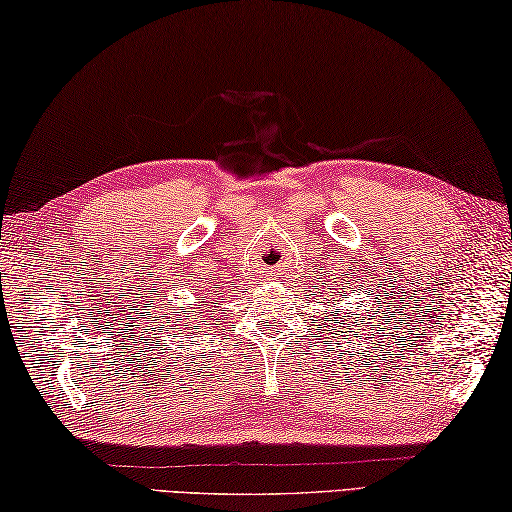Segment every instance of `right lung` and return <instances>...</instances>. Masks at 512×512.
<instances>
[{
	"instance_id": "1",
	"label": "right lung",
	"mask_w": 512,
	"mask_h": 512,
	"mask_svg": "<svg viewBox=\"0 0 512 512\" xmlns=\"http://www.w3.org/2000/svg\"><path fill=\"white\" fill-rule=\"evenodd\" d=\"M202 303H204V301H202ZM204 306H206V303H204ZM213 308H215V306H213Z\"/></svg>"
}]
</instances>
